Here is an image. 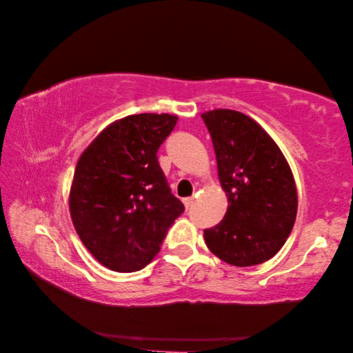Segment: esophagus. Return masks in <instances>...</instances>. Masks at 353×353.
Here are the masks:
<instances>
[{
	"mask_svg": "<svg viewBox=\"0 0 353 353\" xmlns=\"http://www.w3.org/2000/svg\"><path fill=\"white\" fill-rule=\"evenodd\" d=\"M194 197H188V199H184L183 200V203H184V206H186V208H190V206H192L194 205Z\"/></svg>",
	"mask_w": 353,
	"mask_h": 353,
	"instance_id": "esophagus-1",
	"label": "esophagus"
}]
</instances>
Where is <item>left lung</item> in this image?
Segmentation results:
<instances>
[{
	"label": "left lung",
	"instance_id": "1",
	"mask_svg": "<svg viewBox=\"0 0 353 353\" xmlns=\"http://www.w3.org/2000/svg\"><path fill=\"white\" fill-rule=\"evenodd\" d=\"M214 145L228 210L205 242L217 258L247 268L272 258L291 234L297 189L274 139L248 115L214 109L201 114Z\"/></svg>",
	"mask_w": 353,
	"mask_h": 353
}]
</instances>
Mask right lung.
<instances>
[{"label":"right lung","mask_w":353,"mask_h":353,"mask_svg":"<svg viewBox=\"0 0 353 353\" xmlns=\"http://www.w3.org/2000/svg\"><path fill=\"white\" fill-rule=\"evenodd\" d=\"M170 114H136L103 130L79 156L70 189L74 230L98 263L134 272L159 252L184 211L158 163Z\"/></svg>","instance_id":"right-lung-1"}]
</instances>
